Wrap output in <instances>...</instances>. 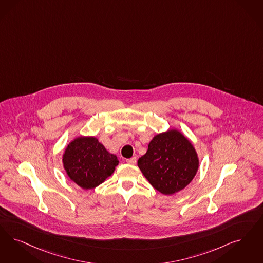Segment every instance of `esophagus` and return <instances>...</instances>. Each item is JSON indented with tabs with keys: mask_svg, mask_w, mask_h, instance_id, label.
Wrapping results in <instances>:
<instances>
[{
	"mask_svg": "<svg viewBox=\"0 0 263 263\" xmlns=\"http://www.w3.org/2000/svg\"><path fill=\"white\" fill-rule=\"evenodd\" d=\"M126 162L129 163V164L134 165V164H136L137 158L135 157L134 158H128V159H126Z\"/></svg>",
	"mask_w": 263,
	"mask_h": 263,
	"instance_id": "34e87169",
	"label": "esophagus"
}]
</instances>
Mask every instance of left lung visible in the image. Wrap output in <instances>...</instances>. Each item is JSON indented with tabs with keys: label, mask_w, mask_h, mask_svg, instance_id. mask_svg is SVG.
<instances>
[{
	"label": "left lung",
	"mask_w": 263,
	"mask_h": 263,
	"mask_svg": "<svg viewBox=\"0 0 263 263\" xmlns=\"http://www.w3.org/2000/svg\"><path fill=\"white\" fill-rule=\"evenodd\" d=\"M138 166L149 184L159 193L170 196L186 188L200 166L192 142L174 128L155 135Z\"/></svg>",
	"instance_id": "left-lung-1"
}]
</instances>
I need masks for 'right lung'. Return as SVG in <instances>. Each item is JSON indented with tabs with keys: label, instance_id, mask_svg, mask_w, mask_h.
Here are the masks:
<instances>
[{
	"label": "right lung",
	"instance_id": "obj_1",
	"mask_svg": "<svg viewBox=\"0 0 263 263\" xmlns=\"http://www.w3.org/2000/svg\"><path fill=\"white\" fill-rule=\"evenodd\" d=\"M119 161L95 136H79L66 146L63 155V168L77 186L94 189L116 170Z\"/></svg>",
	"mask_w": 263,
	"mask_h": 263
}]
</instances>
